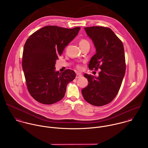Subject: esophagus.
<instances>
[{
  "label": "esophagus",
  "mask_w": 148,
  "mask_h": 148,
  "mask_svg": "<svg viewBox=\"0 0 148 148\" xmlns=\"http://www.w3.org/2000/svg\"><path fill=\"white\" fill-rule=\"evenodd\" d=\"M82 77V75L80 74V73H76V78H80Z\"/></svg>",
  "instance_id": "obj_1"
}]
</instances>
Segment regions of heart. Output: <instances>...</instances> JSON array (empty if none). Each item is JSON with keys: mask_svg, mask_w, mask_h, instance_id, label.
<instances>
[{"mask_svg": "<svg viewBox=\"0 0 148 148\" xmlns=\"http://www.w3.org/2000/svg\"><path fill=\"white\" fill-rule=\"evenodd\" d=\"M79 45L80 47V48H82L83 47L85 46V45H90V43L89 42L86 40V39H84V38H82V39H80V41H79ZM76 68L77 69L80 71L82 69V65L81 64H77L76 65Z\"/></svg>", "mask_w": 148, "mask_h": 148, "instance_id": "1", "label": "heart"}]
</instances>
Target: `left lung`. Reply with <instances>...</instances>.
Instances as JSON below:
<instances>
[{
    "mask_svg": "<svg viewBox=\"0 0 148 148\" xmlns=\"http://www.w3.org/2000/svg\"><path fill=\"white\" fill-rule=\"evenodd\" d=\"M84 29L97 50L90 61L89 69L101 71L98 77L84 75L89 83L82 92L88 103L101 106L112 101L121 86L126 71L123 45L108 27L92 26Z\"/></svg>",
    "mask_w": 148,
    "mask_h": 148,
    "instance_id": "1",
    "label": "left lung"
}]
</instances>
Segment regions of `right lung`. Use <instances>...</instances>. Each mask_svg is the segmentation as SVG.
I'll use <instances>...</instances> for the list:
<instances>
[{
	"mask_svg": "<svg viewBox=\"0 0 148 148\" xmlns=\"http://www.w3.org/2000/svg\"><path fill=\"white\" fill-rule=\"evenodd\" d=\"M80 29L47 26L35 32L26 41L22 68L29 92L37 101L51 104L60 101L64 97L67 84L75 79L73 71L56 72L55 65Z\"/></svg>",
	"mask_w": 148,
	"mask_h": 148,
	"instance_id": "obj_1",
	"label": "right lung"
}]
</instances>
